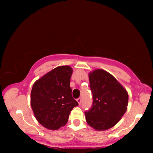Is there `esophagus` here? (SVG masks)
<instances>
[{
    "label": "esophagus",
    "mask_w": 153,
    "mask_h": 153,
    "mask_svg": "<svg viewBox=\"0 0 153 153\" xmlns=\"http://www.w3.org/2000/svg\"><path fill=\"white\" fill-rule=\"evenodd\" d=\"M77 102H78L79 105H81V103H82V98H78L77 99Z\"/></svg>",
    "instance_id": "34e87169"
}]
</instances>
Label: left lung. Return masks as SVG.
Returning <instances> with one entry per match:
<instances>
[{
    "instance_id": "obj_1",
    "label": "left lung",
    "mask_w": 153,
    "mask_h": 153,
    "mask_svg": "<svg viewBox=\"0 0 153 153\" xmlns=\"http://www.w3.org/2000/svg\"><path fill=\"white\" fill-rule=\"evenodd\" d=\"M92 105L85 112L88 124L94 129L103 131L112 128L127 110L128 94L112 75L102 69L89 74Z\"/></svg>"
}]
</instances>
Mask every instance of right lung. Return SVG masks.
Here are the masks:
<instances>
[{
    "mask_svg": "<svg viewBox=\"0 0 153 153\" xmlns=\"http://www.w3.org/2000/svg\"><path fill=\"white\" fill-rule=\"evenodd\" d=\"M72 73L71 67L59 66L33 85L31 107L36 120L46 128L56 130L64 126L71 111L78 105L69 85Z\"/></svg>",
    "mask_w": 153,
    "mask_h": 153,
    "instance_id": "right-lung-1",
    "label": "right lung"
}]
</instances>
